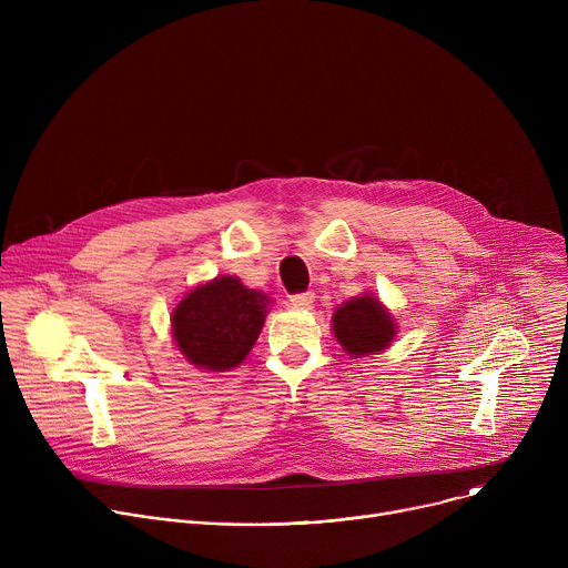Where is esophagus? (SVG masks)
I'll list each match as a JSON object with an SVG mask.
<instances>
[{"mask_svg":"<svg viewBox=\"0 0 568 568\" xmlns=\"http://www.w3.org/2000/svg\"><path fill=\"white\" fill-rule=\"evenodd\" d=\"M290 307H296V310H305L314 303V294L312 292H298V294H292L290 296Z\"/></svg>","mask_w":568,"mask_h":568,"instance_id":"1","label":"esophagus"}]
</instances>
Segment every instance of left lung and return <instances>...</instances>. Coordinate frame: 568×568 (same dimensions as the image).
Wrapping results in <instances>:
<instances>
[{"label":"left lung","mask_w":568,"mask_h":568,"mask_svg":"<svg viewBox=\"0 0 568 568\" xmlns=\"http://www.w3.org/2000/svg\"><path fill=\"white\" fill-rule=\"evenodd\" d=\"M337 342L351 355H368L384 351L395 337V323L375 296H357L333 316Z\"/></svg>","instance_id":"obj_1"}]
</instances>
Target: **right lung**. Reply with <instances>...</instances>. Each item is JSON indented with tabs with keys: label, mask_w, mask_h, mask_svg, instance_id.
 <instances>
[{
	"label": "right lung",
	"mask_w": 568,
	"mask_h": 568,
	"mask_svg": "<svg viewBox=\"0 0 568 568\" xmlns=\"http://www.w3.org/2000/svg\"><path fill=\"white\" fill-rule=\"evenodd\" d=\"M267 296L220 276L189 292L173 312V337L186 359L206 371H229L256 344L267 314Z\"/></svg>",
	"instance_id": "add662e5"
}]
</instances>
